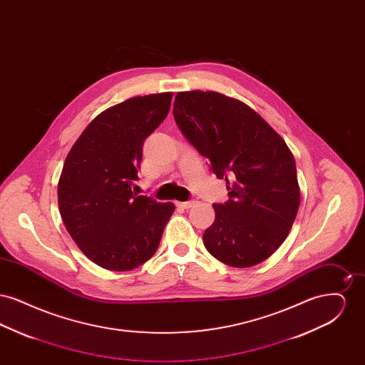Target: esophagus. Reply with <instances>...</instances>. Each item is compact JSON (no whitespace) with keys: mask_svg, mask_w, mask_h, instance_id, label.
Returning <instances> with one entry per match:
<instances>
[{"mask_svg":"<svg viewBox=\"0 0 365 365\" xmlns=\"http://www.w3.org/2000/svg\"><path fill=\"white\" fill-rule=\"evenodd\" d=\"M195 204V201H186V202H176V207L183 209H189Z\"/></svg>","mask_w":365,"mask_h":365,"instance_id":"esophagus-1","label":"esophagus"}]
</instances>
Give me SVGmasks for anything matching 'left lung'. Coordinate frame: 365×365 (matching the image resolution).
<instances>
[{"label": "left lung", "instance_id": "1", "mask_svg": "<svg viewBox=\"0 0 365 365\" xmlns=\"http://www.w3.org/2000/svg\"><path fill=\"white\" fill-rule=\"evenodd\" d=\"M175 122L210 170L226 178L228 201L215 204L202 238L209 253L230 267L267 260L287 238L299 207L293 153L250 106L216 91H180Z\"/></svg>", "mask_w": 365, "mask_h": 365}]
</instances>
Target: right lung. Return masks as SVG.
<instances>
[{
	"label": "right lung",
	"instance_id": "obj_1",
	"mask_svg": "<svg viewBox=\"0 0 365 365\" xmlns=\"http://www.w3.org/2000/svg\"><path fill=\"white\" fill-rule=\"evenodd\" d=\"M173 93L134 97L101 112L64 161L57 195L64 226L88 260L130 271L156 253L173 202L137 195L143 142L167 118Z\"/></svg>",
	"mask_w": 365,
	"mask_h": 365
}]
</instances>
